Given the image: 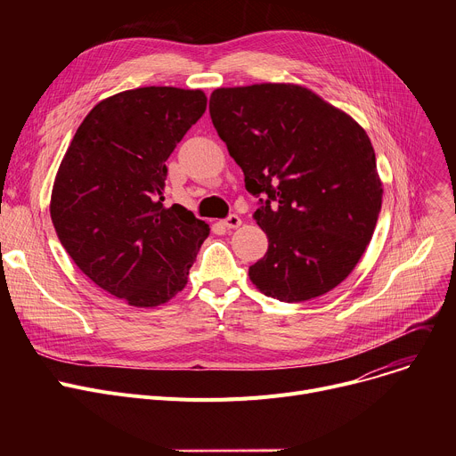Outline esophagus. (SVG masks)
Wrapping results in <instances>:
<instances>
[{
    "mask_svg": "<svg viewBox=\"0 0 456 456\" xmlns=\"http://www.w3.org/2000/svg\"><path fill=\"white\" fill-rule=\"evenodd\" d=\"M222 225L225 227V229H236V227H240L242 225V218L238 214H231L229 218H225L224 222H222Z\"/></svg>",
    "mask_w": 456,
    "mask_h": 456,
    "instance_id": "esophagus-1",
    "label": "esophagus"
}]
</instances>
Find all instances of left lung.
I'll use <instances>...</instances> for the list:
<instances>
[{"mask_svg": "<svg viewBox=\"0 0 456 456\" xmlns=\"http://www.w3.org/2000/svg\"><path fill=\"white\" fill-rule=\"evenodd\" d=\"M212 124L242 167L268 251L249 268L284 303L327 294L354 270L380 212L382 183L366 131L292 83L216 88Z\"/></svg>", "mask_w": 456, "mask_h": 456, "instance_id": "obj_1", "label": "left lung"}]
</instances>
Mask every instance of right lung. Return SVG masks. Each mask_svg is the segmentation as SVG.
Returning a JSON list of instances; mask_svg holds the SVG:
<instances>
[{"label": "right lung", "mask_w": 456, "mask_h": 456, "mask_svg": "<svg viewBox=\"0 0 456 456\" xmlns=\"http://www.w3.org/2000/svg\"><path fill=\"white\" fill-rule=\"evenodd\" d=\"M205 109L203 90L114 94L86 114L59 166L50 212L61 244L131 306L175 297L210 232L184 207L162 205L166 160Z\"/></svg>", "instance_id": "right-lung-1"}]
</instances>
